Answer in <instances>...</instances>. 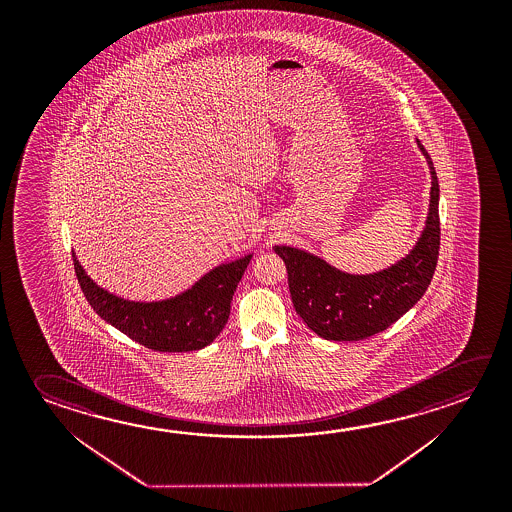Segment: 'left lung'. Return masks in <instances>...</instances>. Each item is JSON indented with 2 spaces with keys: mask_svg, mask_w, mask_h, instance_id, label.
Instances as JSON below:
<instances>
[{
  "mask_svg": "<svg viewBox=\"0 0 512 512\" xmlns=\"http://www.w3.org/2000/svg\"><path fill=\"white\" fill-rule=\"evenodd\" d=\"M432 187L427 221L409 255L393 266L352 275L327 260L293 246H275L284 260L294 309L307 327L328 341H361L402 318L425 294L439 257V184L432 159L423 144Z\"/></svg>",
  "mask_w": 512,
  "mask_h": 512,
  "instance_id": "left-lung-1",
  "label": "left lung"
}]
</instances>
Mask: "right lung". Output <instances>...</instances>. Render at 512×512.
I'll list each match as a JSON object with an SVG mask.
<instances>
[{
	"instance_id": "1",
	"label": "right lung",
	"mask_w": 512,
	"mask_h": 512,
	"mask_svg": "<svg viewBox=\"0 0 512 512\" xmlns=\"http://www.w3.org/2000/svg\"><path fill=\"white\" fill-rule=\"evenodd\" d=\"M250 260L252 253L219 264L168 300L132 302L96 284L73 253L78 284L96 314L155 352H193L212 343L227 325L235 287Z\"/></svg>"
}]
</instances>
